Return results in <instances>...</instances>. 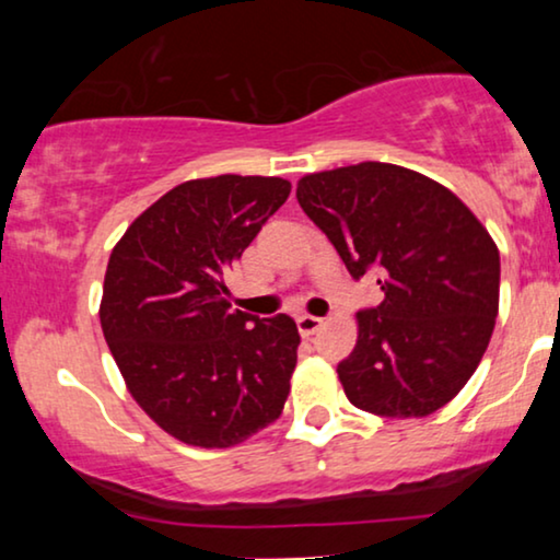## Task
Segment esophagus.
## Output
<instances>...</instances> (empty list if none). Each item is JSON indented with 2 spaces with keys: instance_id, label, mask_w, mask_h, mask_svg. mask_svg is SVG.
I'll return each instance as SVG.
<instances>
[{
  "instance_id": "obj_1",
  "label": "esophagus",
  "mask_w": 560,
  "mask_h": 560,
  "mask_svg": "<svg viewBox=\"0 0 560 560\" xmlns=\"http://www.w3.org/2000/svg\"><path fill=\"white\" fill-rule=\"evenodd\" d=\"M295 324H298V331H301V336H305V339H308V336H313L320 326H324V318H318V316H298Z\"/></svg>"
}]
</instances>
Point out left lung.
I'll return each instance as SVG.
<instances>
[{"mask_svg":"<svg viewBox=\"0 0 560 560\" xmlns=\"http://www.w3.org/2000/svg\"><path fill=\"white\" fill-rule=\"evenodd\" d=\"M295 196L351 278L374 267L385 293L357 313V347L336 370L349 402L425 418L454 400L500 311V249L485 224L428 175L372 160L303 175Z\"/></svg>","mask_w":560,"mask_h":560,"instance_id":"1","label":"left lung"}]
</instances>
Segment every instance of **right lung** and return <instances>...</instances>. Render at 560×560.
<instances>
[{
	"label": "right lung",
	"instance_id": "obj_1",
	"mask_svg": "<svg viewBox=\"0 0 560 560\" xmlns=\"http://www.w3.org/2000/svg\"><path fill=\"white\" fill-rule=\"evenodd\" d=\"M288 196L290 180L265 175L186 180L112 249L104 339L135 402L188 446H236L285 408L295 320L232 311L224 275Z\"/></svg>",
	"mask_w": 560,
	"mask_h": 560
}]
</instances>
